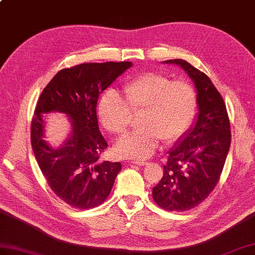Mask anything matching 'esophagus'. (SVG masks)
I'll use <instances>...</instances> for the list:
<instances>
[{"mask_svg":"<svg viewBox=\"0 0 255 255\" xmlns=\"http://www.w3.org/2000/svg\"><path fill=\"white\" fill-rule=\"evenodd\" d=\"M131 163H133V164H136V165H139V166H142V165H146L147 164V162L146 161H136V160H134V161H131Z\"/></svg>","mask_w":255,"mask_h":255,"instance_id":"esophagus-1","label":"esophagus"}]
</instances>
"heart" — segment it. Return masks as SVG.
<instances>
[{
  "label": "heart",
  "mask_w": 255,
  "mask_h": 255,
  "mask_svg": "<svg viewBox=\"0 0 255 255\" xmlns=\"http://www.w3.org/2000/svg\"><path fill=\"white\" fill-rule=\"evenodd\" d=\"M197 105V92L188 81L148 72L124 85L121 99L106 93L98 103L97 115L104 128L116 136L127 132L131 115H141V128L122 137L115 151L122 158L144 160L152 156L161 139L170 145L184 137L194 122Z\"/></svg>",
  "instance_id": "obj_1"
}]
</instances>
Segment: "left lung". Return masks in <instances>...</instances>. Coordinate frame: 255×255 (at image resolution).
Returning a JSON list of instances; mask_svg holds the SVG:
<instances>
[{
    "instance_id": "1",
    "label": "left lung",
    "mask_w": 255,
    "mask_h": 255,
    "mask_svg": "<svg viewBox=\"0 0 255 255\" xmlns=\"http://www.w3.org/2000/svg\"><path fill=\"white\" fill-rule=\"evenodd\" d=\"M165 63L179 65L195 82L199 115L195 128L167 153L152 198L163 210L184 212L199 206L219 183L231 146V122L224 99L206 73L183 59Z\"/></svg>"
}]
</instances>
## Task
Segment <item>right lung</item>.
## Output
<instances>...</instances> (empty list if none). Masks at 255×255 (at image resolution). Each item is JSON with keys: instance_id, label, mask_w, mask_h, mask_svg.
Returning <instances> with one entry per match:
<instances>
[{"instance_id": "right-lung-1", "label": "right lung", "mask_w": 255, "mask_h": 255, "mask_svg": "<svg viewBox=\"0 0 255 255\" xmlns=\"http://www.w3.org/2000/svg\"><path fill=\"white\" fill-rule=\"evenodd\" d=\"M131 66V61H108L65 68L49 81L36 103L30 134L36 162L49 188L73 208L102 204L121 170L120 162L99 160L108 144L99 132L96 105L99 95ZM51 111L65 112L73 123L71 138L58 149L41 138V114Z\"/></svg>"}]
</instances>
